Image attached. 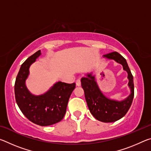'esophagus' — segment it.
<instances>
[{"label": "esophagus", "mask_w": 151, "mask_h": 151, "mask_svg": "<svg viewBox=\"0 0 151 151\" xmlns=\"http://www.w3.org/2000/svg\"><path fill=\"white\" fill-rule=\"evenodd\" d=\"M81 85V82L80 79H77V80L76 81V85L77 86H80Z\"/></svg>", "instance_id": "esophagus-1"}]
</instances>
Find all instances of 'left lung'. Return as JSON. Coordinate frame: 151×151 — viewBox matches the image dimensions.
<instances>
[{"label": "left lung", "instance_id": "left-lung-1", "mask_svg": "<svg viewBox=\"0 0 151 151\" xmlns=\"http://www.w3.org/2000/svg\"><path fill=\"white\" fill-rule=\"evenodd\" d=\"M107 59L114 60L122 65L128 73L129 85L131 94L122 101H116L107 98L99 88L92 73H88L86 77L81 78V86L85 91L86 103L91 113L96 119L103 122H115L122 118L129 111L134 98L133 76L128 66L127 60L117 52H112L103 55Z\"/></svg>", "mask_w": 151, "mask_h": 151}]
</instances>
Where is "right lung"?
Here are the masks:
<instances>
[{"label": "right lung", "mask_w": 151, "mask_h": 151, "mask_svg": "<svg viewBox=\"0 0 151 151\" xmlns=\"http://www.w3.org/2000/svg\"><path fill=\"white\" fill-rule=\"evenodd\" d=\"M40 55V50H38L22 63L15 81L14 94L20 110L30 121L40 126H49L63 119L76 84L59 81L45 94L34 95L30 93L25 81L29 75L30 66Z\"/></svg>", "instance_id": "1"}]
</instances>
